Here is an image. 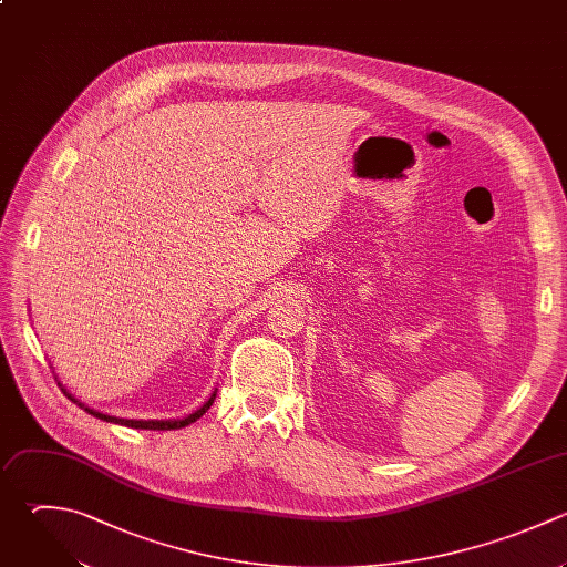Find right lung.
Segmentation results:
<instances>
[{"instance_id": "1", "label": "right lung", "mask_w": 567, "mask_h": 567, "mask_svg": "<svg viewBox=\"0 0 567 567\" xmlns=\"http://www.w3.org/2000/svg\"><path fill=\"white\" fill-rule=\"evenodd\" d=\"M62 385V383H60ZM64 390V388H62ZM64 394L71 399V401H75V403H80L75 396H71L66 390H64ZM215 396H217V390L210 394V399L199 408V410H195L193 414H188V416H184V419H166V421H157V419H151V421H144V419H120V416H111V414H104V412H97V410H91V408H86L84 403H80L89 414H93V416H97V419H102V421H109V423H120V425H126V427H137V430H179V427H186V425H190V423H195L199 416H204L206 412H208V408L213 405V401H215Z\"/></svg>"}]
</instances>
